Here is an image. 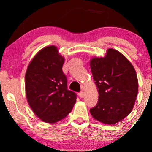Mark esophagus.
Instances as JSON below:
<instances>
[{
  "label": "esophagus",
  "mask_w": 152,
  "mask_h": 152,
  "mask_svg": "<svg viewBox=\"0 0 152 152\" xmlns=\"http://www.w3.org/2000/svg\"><path fill=\"white\" fill-rule=\"evenodd\" d=\"M78 96H79L80 98H83V97H84V92L83 91L80 92V93L78 94Z\"/></svg>",
  "instance_id": "34e87169"
}]
</instances>
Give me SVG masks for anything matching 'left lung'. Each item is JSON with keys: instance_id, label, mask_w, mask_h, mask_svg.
Returning a JSON list of instances; mask_svg holds the SVG:
<instances>
[{"instance_id": "1", "label": "left lung", "mask_w": 152, "mask_h": 152, "mask_svg": "<svg viewBox=\"0 0 152 152\" xmlns=\"http://www.w3.org/2000/svg\"><path fill=\"white\" fill-rule=\"evenodd\" d=\"M91 70L99 91V101L90 109L91 116L105 124H115L130 114L138 93L134 66L123 54L109 48L104 57L90 61Z\"/></svg>"}]
</instances>
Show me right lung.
I'll return each instance as SVG.
<instances>
[{"label": "right lung", "mask_w": 152, "mask_h": 152, "mask_svg": "<svg viewBox=\"0 0 152 152\" xmlns=\"http://www.w3.org/2000/svg\"><path fill=\"white\" fill-rule=\"evenodd\" d=\"M64 60L56 46H47L36 53L26 70L28 103L35 114L46 123L66 117L76 103V94L67 89V79L62 71Z\"/></svg>", "instance_id": "obj_1"}]
</instances>
